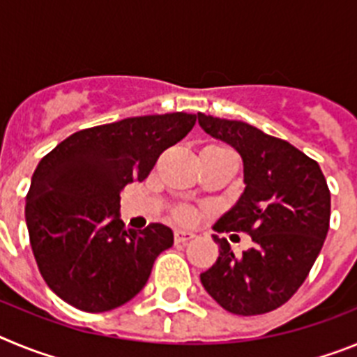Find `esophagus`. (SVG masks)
<instances>
[{
	"label": "esophagus",
	"instance_id": "esophagus-1",
	"mask_svg": "<svg viewBox=\"0 0 357 357\" xmlns=\"http://www.w3.org/2000/svg\"><path fill=\"white\" fill-rule=\"evenodd\" d=\"M195 238L193 232H189V230H175V243L176 245H184V243L191 241Z\"/></svg>",
	"mask_w": 357,
	"mask_h": 357
}]
</instances>
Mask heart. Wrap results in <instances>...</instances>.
Instances as JSON below:
<instances>
[{"mask_svg": "<svg viewBox=\"0 0 357 357\" xmlns=\"http://www.w3.org/2000/svg\"><path fill=\"white\" fill-rule=\"evenodd\" d=\"M206 150L230 151L229 148H225V146H209V148H206ZM176 216H178V220H182V222H189V220H191V218H193V211L188 209V207H184V209H178V213H176Z\"/></svg>", "mask_w": 357, "mask_h": 357, "instance_id": "obj_1", "label": "heart"}]
</instances>
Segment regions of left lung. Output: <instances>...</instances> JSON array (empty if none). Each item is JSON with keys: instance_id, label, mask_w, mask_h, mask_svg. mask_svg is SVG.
<instances>
[{"instance_id": "8db88e82", "label": "left lung", "mask_w": 357, "mask_h": 357, "mask_svg": "<svg viewBox=\"0 0 357 357\" xmlns=\"http://www.w3.org/2000/svg\"><path fill=\"white\" fill-rule=\"evenodd\" d=\"M198 125L243 159L245 191L213 229L248 232L254 241V248L234 255L229 241L214 234L220 255L200 273L202 284L229 313L273 311L301 288L324 247L331 218L326 176L317 160L248 123L198 112Z\"/></svg>"}]
</instances>
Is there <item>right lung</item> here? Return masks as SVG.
I'll return each mask as SVG.
<instances>
[{
  "instance_id": "obj_1",
  "label": "right lung",
  "mask_w": 357,
  "mask_h": 357,
  "mask_svg": "<svg viewBox=\"0 0 357 357\" xmlns=\"http://www.w3.org/2000/svg\"><path fill=\"white\" fill-rule=\"evenodd\" d=\"M195 123L185 112L127 118L75 132L43 157L24 218L40 275L56 296L103 313L144 288L157 255L173 245V230L162 223L127 229L119 193L143 182Z\"/></svg>"
}]
</instances>
